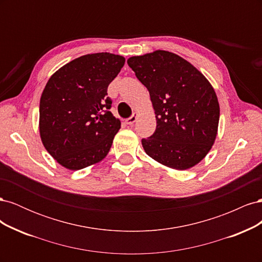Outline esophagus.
I'll return each instance as SVG.
<instances>
[{
	"instance_id": "esophagus-1",
	"label": "esophagus",
	"mask_w": 262,
	"mask_h": 262,
	"mask_svg": "<svg viewBox=\"0 0 262 262\" xmlns=\"http://www.w3.org/2000/svg\"><path fill=\"white\" fill-rule=\"evenodd\" d=\"M137 119H138V114L134 113L130 118L126 119V120H125V123H126V124H133L134 122L137 121Z\"/></svg>"
}]
</instances>
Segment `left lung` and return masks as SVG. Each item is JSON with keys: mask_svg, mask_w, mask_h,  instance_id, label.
Masks as SVG:
<instances>
[{"mask_svg": "<svg viewBox=\"0 0 262 262\" xmlns=\"http://www.w3.org/2000/svg\"><path fill=\"white\" fill-rule=\"evenodd\" d=\"M152 100L156 130L142 139L145 153L167 167L184 170L209 153L217 134L220 106L210 82L179 55L156 50L128 59Z\"/></svg>", "mask_w": 262, "mask_h": 262, "instance_id": "left-lung-1", "label": "left lung"}]
</instances>
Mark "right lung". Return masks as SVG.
I'll list each match as a JSON object with an SVG mask.
<instances>
[{
	"mask_svg": "<svg viewBox=\"0 0 262 262\" xmlns=\"http://www.w3.org/2000/svg\"><path fill=\"white\" fill-rule=\"evenodd\" d=\"M124 62L108 52L86 54L49 78L39 106V131L43 146L63 167L82 169L108 154L121 122L109 112L107 90Z\"/></svg>",
	"mask_w": 262,
	"mask_h": 262,
	"instance_id": "add662e5",
	"label": "right lung"
}]
</instances>
